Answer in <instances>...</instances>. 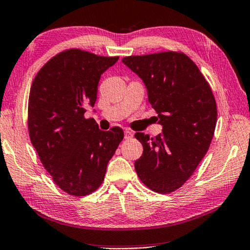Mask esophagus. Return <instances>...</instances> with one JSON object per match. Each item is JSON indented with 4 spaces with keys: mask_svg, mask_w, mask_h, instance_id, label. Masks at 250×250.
<instances>
[{
    "mask_svg": "<svg viewBox=\"0 0 250 250\" xmlns=\"http://www.w3.org/2000/svg\"><path fill=\"white\" fill-rule=\"evenodd\" d=\"M133 135H134L133 132H130L129 129H125L124 130V136H125L126 140H128V138H132Z\"/></svg>",
    "mask_w": 250,
    "mask_h": 250,
    "instance_id": "obj_1",
    "label": "esophagus"
}]
</instances>
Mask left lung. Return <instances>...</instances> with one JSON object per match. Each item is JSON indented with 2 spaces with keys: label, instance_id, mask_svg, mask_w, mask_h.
<instances>
[{
  "label": "left lung",
  "instance_id": "left-lung-1",
  "mask_svg": "<svg viewBox=\"0 0 250 250\" xmlns=\"http://www.w3.org/2000/svg\"><path fill=\"white\" fill-rule=\"evenodd\" d=\"M122 62L143 80L148 103L162 133H136L143 154L135 170L145 186L170 193L193 174L208 152L217 124V105L209 83L189 57L181 52L130 56Z\"/></svg>",
  "mask_w": 250,
  "mask_h": 250
}]
</instances>
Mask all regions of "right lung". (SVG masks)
<instances>
[{"label": "right lung", "mask_w": 250, "mask_h": 250, "mask_svg": "<svg viewBox=\"0 0 250 250\" xmlns=\"http://www.w3.org/2000/svg\"><path fill=\"white\" fill-rule=\"evenodd\" d=\"M118 57L70 49L50 59L34 78L29 96V134L53 181L71 195H87L104 181L107 164L124 137L85 118L97 99L101 76Z\"/></svg>", "instance_id": "right-lung-1"}]
</instances>
